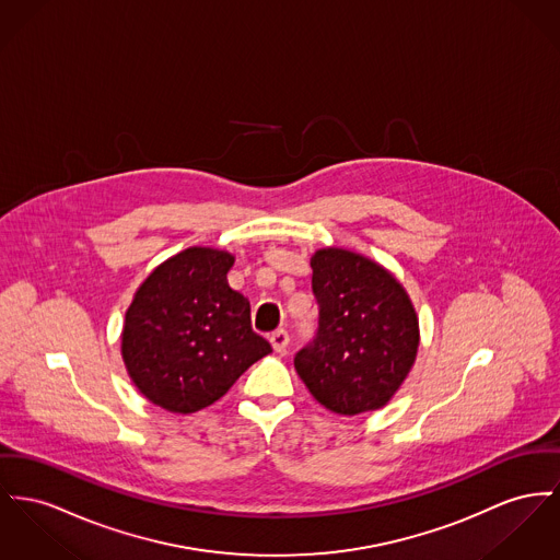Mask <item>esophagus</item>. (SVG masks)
I'll use <instances>...</instances> for the list:
<instances>
[{"label": "esophagus", "mask_w": 560, "mask_h": 560, "mask_svg": "<svg viewBox=\"0 0 560 560\" xmlns=\"http://www.w3.org/2000/svg\"><path fill=\"white\" fill-rule=\"evenodd\" d=\"M269 341H271V346H273L276 352H284L291 339H289V334H287L284 329H278V331H273V334L269 336Z\"/></svg>", "instance_id": "obj_1"}]
</instances>
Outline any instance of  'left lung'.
<instances>
[{
	"mask_svg": "<svg viewBox=\"0 0 560 560\" xmlns=\"http://www.w3.org/2000/svg\"><path fill=\"white\" fill-rule=\"evenodd\" d=\"M316 337L295 370L327 410H380L408 377L418 352V318L406 289L382 265L343 248L312 257Z\"/></svg>",
	"mask_w": 560,
	"mask_h": 560,
	"instance_id": "8db88e82",
	"label": "left lung"
}]
</instances>
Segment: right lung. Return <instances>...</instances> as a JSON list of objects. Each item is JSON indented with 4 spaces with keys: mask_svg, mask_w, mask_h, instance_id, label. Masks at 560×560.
<instances>
[{
    "mask_svg": "<svg viewBox=\"0 0 560 560\" xmlns=\"http://www.w3.org/2000/svg\"><path fill=\"white\" fill-rule=\"evenodd\" d=\"M233 255L192 246L161 262L125 314L122 361L154 406L192 413L219 401L271 352L250 303L226 282Z\"/></svg>",
    "mask_w": 560,
    "mask_h": 560,
    "instance_id": "add662e5",
    "label": "right lung"
}]
</instances>
